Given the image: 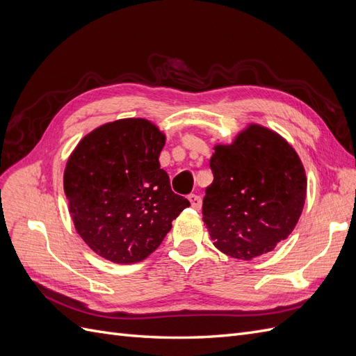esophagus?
I'll return each instance as SVG.
<instances>
[{"mask_svg": "<svg viewBox=\"0 0 356 356\" xmlns=\"http://www.w3.org/2000/svg\"><path fill=\"white\" fill-rule=\"evenodd\" d=\"M188 200H190V203H191V207L195 208V209H200L202 208V199H200V196H197V195H190L188 196Z\"/></svg>", "mask_w": 356, "mask_h": 356, "instance_id": "1", "label": "esophagus"}]
</instances>
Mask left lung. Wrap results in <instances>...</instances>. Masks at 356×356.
<instances>
[{
    "label": "left lung",
    "mask_w": 356,
    "mask_h": 356,
    "mask_svg": "<svg viewBox=\"0 0 356 356\" xmlns=\"http://www.w3.org/2000/svg\"><path fill=\"white\" fill-rule=\"evenodd\" d=\"M213 181L203 222L222 254L250 261L273 251L303 212L307 178L296 149L266 126L250 123L233 143L215 144Z\"/></svg>",
    "instance_id": "obj_1"
}]
</instances>
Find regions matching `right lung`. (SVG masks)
Segmentation results:
<instances>
[{
  "label": "right lung",
  "instance_id": "right-lung-1",
  "mask_svg": "<svg viewBox=\"0 0 356 356\" xmlns=\"http://www.w3.org/2000/svg\"><path fill=\"white\" fill-rule=\"evenodd\" d=\"M165 141L147 118H120L93 129L70 154L63 191L74 227L105 260H145L190 207L160 169Z\"/></svg>",
  "mask_w": 356,
  "mask_h": 356
}]
</instances>
